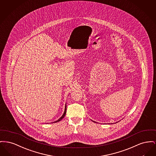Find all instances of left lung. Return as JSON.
I'll return each mask as SVG.
<instances>
[{
  "label": "left lung",
  "mask_w": 156,
  "mask_h": 156,
  "mask_svg": "<svg viewBox=\"0 0 156 156\" xmlns=\"http://www.w3.org/2000/svg\"><path fill=\"white\" fill-rule=\"evenodd\" d=\"M91 121H92V122H94V123H96V122H94V121H93V120H91ZM116 123H117V122H116ZM112 124H113V123H112Z\"/></svg>",
  "instance_id": "obj_1"
}]
</instances>
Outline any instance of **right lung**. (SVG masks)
<instances>
[{
    "label": "right lung",
    "instance_id": "right-lung-1",
    "mask_svg": "<svg viewBox=\"0 0 156 156\" xmlns=\"http://www.w3.org/2000/svg\"><path fill=\"white\" fill-rule=\"evenodd\" d=\"M66 105H65V112H64V113L63 114V115H62V117L59 119H58V120H56V121H55V122H53V123H57V122H60L61 120H62L64 117H65V115H66Z\"/></svg>",
    "mask_w": 156,
    "mask_h": 156
}]
</instances>
